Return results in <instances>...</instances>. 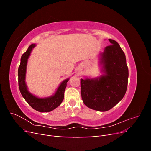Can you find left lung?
Here are the masks:
<instances>
[{"label":"left lung","instance_id":"left-lung-1","mask_svg":"<svg viewBox=\"0 0 151 151\" xmlns=\"http://www.w3.org/2000/svg\"><path fill=\"white\" fill-rule=\"evenodd\" d=\"M104 48L101 62L105 74L97 79H81L82 99L86 106L94 110L106 111L124 96L127 89L129 69L126 57L116 41Z\"/></svg>","mask_w":151,"mask_h":151}]
</instances>
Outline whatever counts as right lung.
I'll return each mask as SVG.
<instances>
[{
  "instance_id": "right-lung-1",
  "label": "right lung",
  "mask_w": 151,
  "mask_h": 151,
  "mask_svg": "<svg viewBox=\"0 0 151 151\" xmlns=\"http://www.w3.org/2000/svg\"><path fill=\"white\" fill-rule=\"evenodd\" d=\"M35 47V44H32L29 47L26 52L22 55L21 63L18 68V84L20 92L30 106L35 110L40 112H48L55 109L62 102L64 97V91L66 88L67 83L68 79L63 81L53 96L47 98H38L31 94L27 89L25 83L26 70L28 58L30 55L32 49Z\"/></svg>"
}]
</instances>
